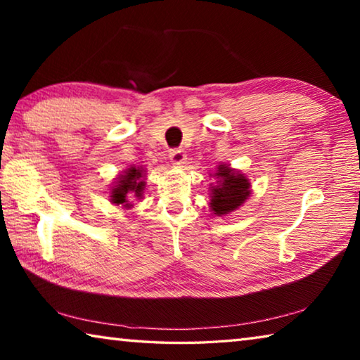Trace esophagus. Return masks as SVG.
<instances>
[{"mask_svg":"<svg viewBox=\"0 0 360 360\" xmlns=\"http://www.w3.org/2000/svg\"><path fill=\"white\" fill-rule=\"evenodd\" d=\"M169 160H172L173 165H184L186 152L182 149H173L169 152Z\"/></svg>","mask_w":360,"mask_h":360,"instance_id":"1","label":"esophagus"}]
</instances>
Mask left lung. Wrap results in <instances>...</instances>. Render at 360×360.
Returning a JSON list of instances; mask_svg holds the SVG:
<instances>
[{"instance_id":"obj_1","label":"left lung","mask_w":360,"mask_h":360,"mask_svg":"<svg viewBox=\"0 0 360 360\" xmlns=\"http://www.w3.org/2000/svg\"><path fill=\"white\" fill-rule=\"evenodd\" d=\"M216 176L219 186L211 188V208L214 214L224 216L245 203L251 184L241 173H233L225 165L219 167Z\"/></svg>"}]
</instances>
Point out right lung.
Returning <instances> with one entry per match:
<instances>
[{"instance_id": "add662e5", "label": "right lung", "mask_w": 360, "mask_h": 360, "mask_svg": "<svg viewBox=\"0 0 360 360\" xmlns=\"http://www.w3.org/2000/svg\"><path fill=\"white\" fill-rule=\"evenodd\" d=\"M141 169L138 168H129L125 174H122L117 184L112 187L111 200L115 205H124L130 206L129 202L133 197H141V192L144 191V181H141Z\"/></svg>"}]
</instances>
